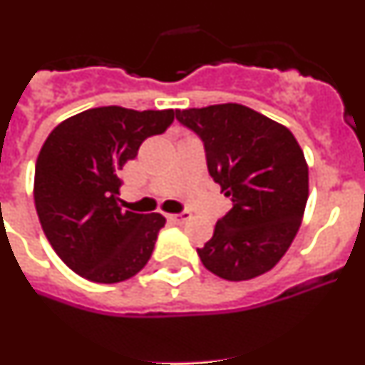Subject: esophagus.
<instances>
[{"label":"esophagus","mask_w":365,"mask_h":365,"mask_svg":"<svg viewBox=\"0 0 365 365\" xmlns=\"http://www.w3.org/2000/svg\"><path fill=\"white\" fill-rule=\"evenodd\" d=\"M190 212H180V214H172L170 215V217L173 219V221H177V222H185L186 219H190Z\"/></svg>","instance_id":"1"}]
</instances>
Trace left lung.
Wrapping results in <instances>:
<instances>
[{
    "label": "left lung",
    "mask_w": 365,
    "mask_h": 365,
    "mask_svg": "<svg viewBox=\"0 0 365 365\" xmlns=\"http://www.w3.org/2000/svg\"><path fill=\"white\" fill-rule=\"evenodd\" d=\"M202 138L208 172L234 202L197 248L202 265L228 282L269 272L289 250L309 197V166L298 140L279 122L241 104L177 109Z\"/></svg>",
    "instance_id": "1"
}]
</instances>
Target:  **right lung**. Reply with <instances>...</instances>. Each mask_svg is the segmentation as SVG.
Listing matches in <instances>:
<instances>
[{"instance_id": "1", "label": "right lung", "mask_w": 365, "mask_h": 365, "mask_svg": "<svg viewBox=\"0 0 365 365\" xmlns=\"http://www.w3.org/2000/svg\"><path fill=\"white\" fill-rule=\"evenodd\" d=\"M173 118V109L93 108L60 122L41 146L34 172L38 217L54 252L82 278L125 282L151 257L166 217L124 210L117 172Z\"/></svg>"}]
</instances>
